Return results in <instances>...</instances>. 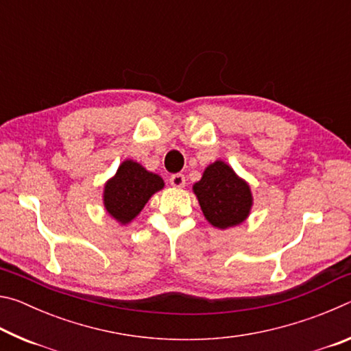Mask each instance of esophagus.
Wrapping results in <instances>:
<instances>
[{
	"label": "esophagus",
	"instance_id": "obj_1",
	"mask_svg": "<svg viewBox=\"0 0 351 351\" xmlns=\"http://www.w3.org/2000/svg\"><path fill=\"white\" fill-rule=\"evenodd\" d=\"M170 184L176 189H181L184 187V184H186V176H184L182 173H175L170 176Z\"/></svg>",
	"mask_w": 351,
	"mask_h": 351
}]
</instances>
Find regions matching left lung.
<instances>
[{
	"label": "left lung",
	"instance_id": "1",
	"mask_svg": "<svg viewBox=\"0 0 351 351\" xmlns=\"http://www.w3.org/2000/svg\"><path fill=\"white\" fill-rule=\"evenodd\" d=\"M193 192L206 219L218 229L243 223L251 212V187L223 161L207 165Z\"/></svg>",
	"mask_w": 351,
	"mask_h": 351
}]
</instances>
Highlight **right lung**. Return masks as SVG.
<instances>
[{
    "label": "right lung",
    "mask_w": 351,
    "mask_h": 351,
    "mask_svg": "<svg viewBox=\"0 0 351 351\" xmlns=\"http://www.w3.org/2000/svg\"><path fill=\"white\" fill-rule=\"evenodd\" d=\"M164 187L162 178L145 170L141 164L127 159L104 190V206L106 212L121 224H128L139 215L152 195Z\"/></svg>",
    "instance_id": "right-lung-1"
}]
</instances>
